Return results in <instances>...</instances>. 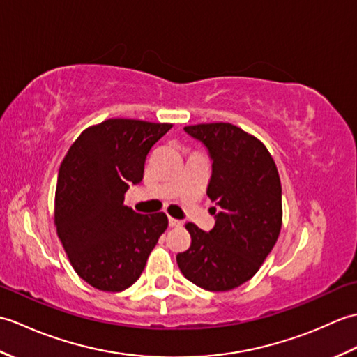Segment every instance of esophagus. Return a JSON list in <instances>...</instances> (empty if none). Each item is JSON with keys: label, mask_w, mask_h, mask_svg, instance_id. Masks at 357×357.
Segmentation results:
<instances>
[{"label": "esophagus", "mask_w": 357, "mask_h": 357, "mask_svg": "<svg viewBox=\"0 0 357 357\" xmlns=\"http://www.w3.org/2000/svg\"><path fill=\"white\" fill-rule=\"evenodd\" d=\"M169 225L170 227H181V225H183V222H181L179 221V219H174V218H169Z\"/></svg>", "instance_id": "34e87169"}]
</instances>
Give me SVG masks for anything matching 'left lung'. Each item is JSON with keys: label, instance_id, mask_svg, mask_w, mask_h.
<instances>
[{"label": "left lung", "instance_id": "8db88e82", "mask_svg": "<svg viewBox=\"0 0 357 357\" xmlns=\"http://www.w3.org/2000/svg\"><path fill=\"white\" fill-rule=\"evenodd\" d=\"M208 149L213 172L207 195L221 210L215 227L185 229L192 244L176 256L183 275L208 291H229L252 279L282 227V187L275 159L256 138L230 123L187 126Z\"/></svg>", "mask_w": 357, "mask_h": 357}]
</instances>
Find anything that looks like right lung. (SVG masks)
Listing matches in <instances>:
<instances>
[{
  "instance_id": "obj_1",
  "label": "right lung",
  "mask_w": 357,
  "mask_h": 357,
  "mask_svg": "<svg viewBox=\"0 0 357 357\" xmlns=\"http://www.w3.org/2000/svg\"><path fill=\"white\" fill-rule=\"evenodd\" d=\"M173 124L110 118L87 127L64 156L55 193L58 238L77 275L101 291H123L139 279L169 225L167 215L124 206L141 183L150 149Z\"/></svg>"
}]
</instances>
